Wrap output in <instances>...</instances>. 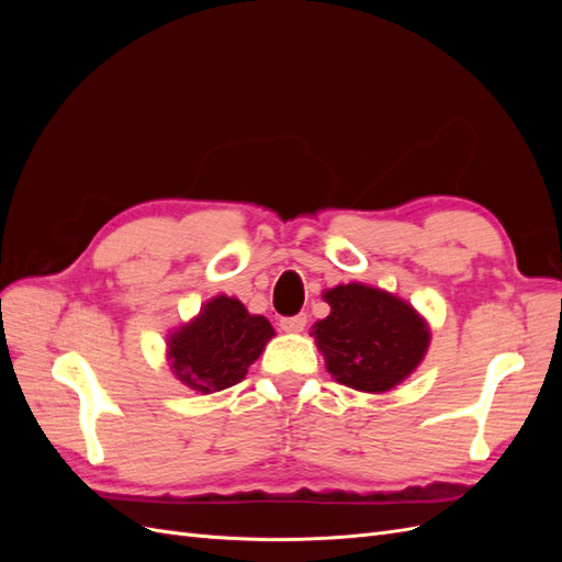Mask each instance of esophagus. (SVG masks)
<instances>
[{
	"instance_id": "1",
	"label": "esophagus",
	"mask_w": 562,
	"mask_h": 562,
	"mask_svg": "<svg viewBox=\"0 0 562 562\" xmlns=\"http://www.w3.org/2000/svg\"><path fill=\"white\" fill-rule=\"evenodd\" d=\"M281 330L285 333H302L304 326H307V314H297V316H288V318H281Z\"/></svg>"
}]
</instances>
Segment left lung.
<instances>
[{
	"label": "left lung",
	"instance_id": "8db88e82",
	"mask_svg": "<svg viewBox=\"0 0 562 562\" xmlns=\"http://www.w3.org/2000/svg\"><path fill=\"white\" fill-rule=\"evenodd\" d=\"M323 300L330 314L314 323L312 335L339 384L384 394L413 375L431 339L413 304L363 283L335 285Z\"/></svg>",
	"mask_w": 562,
	"mask_h": 562
}]
</instances>
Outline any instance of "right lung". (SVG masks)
I'll return each mask as SVG.
<instances>
[{"label": "right lung", "mask_w": 562, "mask_h": 562, "mask_svg": "<svg viewBox=\"0 0 562 562\" xmlns=\"http://www.w3.org/2000/svg\"><path fill=\"white\" fill-rule=\"evenodd\" d=\"M271 337L274 328L265 316L248 314L236 297L217 295L168 337V361L184 386L215 394L246 378Z\"/></svg>", "instance_id": "add662e5"}]
</instances>
